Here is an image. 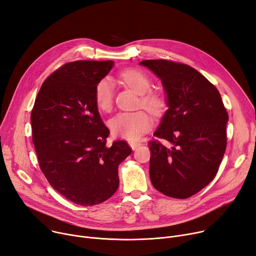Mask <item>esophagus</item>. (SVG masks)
<instances>
[{
	"instance_id": "34e87169",
	"label": "esophagus",
	"mask_w": 256,
	"mask_h": 256,
	"mask_svg": "<svg viewBox=\"0 0 256 256\" xmlns=\"http://www.w3.org/2000/svg\"><path fill=\"white\" fill-rule=\"evenodd\" d=\"M129 144L131 146L132 150H135L136 148H138L142 144L140 142H129Z\"/></svg>"
}]
</instances>
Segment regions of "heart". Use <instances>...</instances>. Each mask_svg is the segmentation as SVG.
<instances>
[{
	"label": "heart",
	"mask_w": 256,
	"mask_h": 256,
	"mask_svg": "<svg viewBox=\"0 0 256 256\" xmlns=\"http://www.w3.org/2000/svg\"><path fill=\"white\" fill-rule=\"evenodd\" d=\"M120 78L134 92L140 95V105L154 116L161 114L166 108V100L162 93L151 90L152 80L144 71L135 68H127L118 74ZM95 104L99 110L108 112L114 103V84L110 78L100 80L94 91ZM112 132L118 138L128 140H138L151 129L153 121L148 112H118L108 122Z\"/></svg>",
	"instance_id": "heart-1"
}]
</instances>
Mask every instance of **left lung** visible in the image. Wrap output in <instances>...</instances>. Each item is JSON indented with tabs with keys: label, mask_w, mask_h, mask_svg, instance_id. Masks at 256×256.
Listing matches in <instances>:
<instances>
[{
	"label": "left lung",
	"mask_w": 256,
	"mask_h": 256,
	"mask_svg": "<svg viewBox=\"0 0 256 256\" xmlns=\"http://www.w3.org/2000/svg\"><path fill=\"white\" fill-rule=\"evenodd\" d=\"M140 64L157 75L168 94V110L154 133L158 140L148 142L151 182L166 196L188 198L219 170L228 144V112L217 88L196 69L163 58Z\"/></svg>",
	"instance_id": "8db88e82"
}]
</instances>
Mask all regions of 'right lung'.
<instances>
[{
  "mask_svg": "<svg viewBox=\"0 0 256 256\" xmlns=\"http://www.w3.org/2000/svg\"><path fill=\"white\" fill-rule=\"evenodd\" d=\"M112 64H64L44 80L31 112L41 172L54 190L84 206L112 196L118 187V165L132 152L125 140L106 144L110 130L94 100L97 82Z\"/></svg>",
  "mask_w": 256,
  "mask_h": 256,
  "instance_id": "add662e5",
  "label": "right lung"
}]
</instances>
